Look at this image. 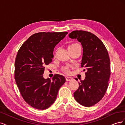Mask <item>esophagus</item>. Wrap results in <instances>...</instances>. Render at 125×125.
I'll return each mask as SVG.
<instances>
[{
  "mask_svg": "<svg viewBox=\"0 0 125 125\" xmlns=\"http://www.w3.org/2000/svg\"><path fill=\"white\" fill-rule=\"evenodd\" d=\"M66 80L67 81H73V78L71 77H67L66 78Z\"/></svg>",
  "mask_w": 125,
  "mask_h": 125,
  "instance_id": "1",
  "label": "esophagus"
}]
</instances>
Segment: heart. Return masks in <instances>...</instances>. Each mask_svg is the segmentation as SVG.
I'll return each instance as SVG.
<instances>
[{
    "instance_id": "heart-1",
    "label": "heart",
    "mask_w": 125,
    "mask_h": 125,
    "mask_svg": "<svg viewBox=\"0 0 125 125\" xmlns=\"http://www.w3.org/2000/svg\"><path fill=\"white\" fill-rule=\"evenodd\" d=\"M79 46H80V45L78 43H72L71 44H70L68 46V50L69 51H72V50H74V49L76 48L77 47H79ZM62 70L65 72V73H70V68L69 66H63L62 68Z\"/></svg>"
}]
</instances>
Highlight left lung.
<instances>
[{"label": "left lung", "instance_id": "left-lung-1", "mask_svg": "<svg viewBox=\"0 0 125 125\" xmlns=\"http://www.w3.org/2000/svg\"><path fill=\"white\" fill-rule=\"evenodd\" d=\"M69 37L81 43V65L87 70L85 79L79 83V88L73 93L74 97L80 104L92 106L103 97L108 85L111 69L108 52L101 40L91 32L76 30L71 32Z\"/></svg>", "mask_w": 125, "mask_h": 125}]
</instances>
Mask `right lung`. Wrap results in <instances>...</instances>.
Returning <instances> with one entry per match:
<instances>
[{"label":"right lung","instance_id":"1","mask_svg":"<svg viewBox=\"0 0 125 125\" xmlns=\"http://www.w3.org/2000/svg\"><path fill=\"white\" fill-rule=\"evenodd\" d=\"M68 32H39L30 36L18 51L15 60L14 79L24 100L32 107L46 109L55 102L66 82L55 74L45 79L46 65L52 62L54 47Z\"/></svg>","mask_w":125,"mask_h":125}]
</instances>
